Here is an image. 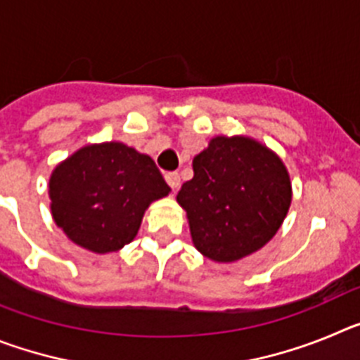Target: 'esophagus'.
I'll return each mask as SVG.
<instances>
[{"label":"esophagus","mask_w":360,"mask_h":360,"mask_svg":"<svg viewBox=\"0 0 360 360\" xmlns=\"http://www.w3.org/2000/svg\"><path fill=\"white\" fill-rule=\"evenodd\" d=\"M165 182L169 184L171 189L176 191L178 186H180V174H178V173H165Z\"/></svg>","instance_id":"34e87169"}]
</instances>
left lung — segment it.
Returning <instances> with one entry per match:
<instances>
[{"label":"left lung","mask_w":360,"mask_h":360,"mask_svg":"<svg viewBox=\"0 0 360 360\" xmlns=\"http://www.w3.org/2000/svg\"><path fill=\"white\" fill-rule=\"evenodd\" d=\"M178 191L196 249L231 263L262 249L287 216L292 186L278 155L247 136H216Z\"/></svg>","instance_id":"8db88e82"}]
</instances>
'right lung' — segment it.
<instances>
[{"label": "right lung", "instance_id": "add662e5", "mask_svg": "<svg viewBox=\"0 0 360 360\" xmlns=\"http://www.w3.org/2000/svg\"><path fill=\"white\" fill-rule=\"evenodd\" d=\"M169 191L151 157L106 142L86 146L57 165L50 209L73 243L106 254L129 243L149 203Z\"/></svg>", "mask_w": 360, "mask_h": 360}]
</instances>
